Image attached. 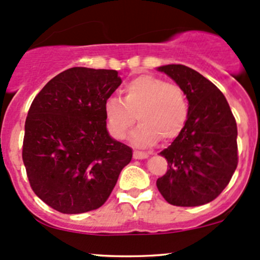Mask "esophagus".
Listing matches in <instances>:
<instances>
[{
  "label": "esophagus",
  "mask_w": 260,
  "mask_h": 260,
  "mask_svg": "<svg viewBox=\"0 0 260 260\" xmlns=\"http://www.w3.org/2000/svg\"><path fill=\"white\" fill-rule=\"evenodd\" d=\"M148 156H149V155H148L147 153L137 152V150H135V152H133V158H135V159H147Z\"/></svg>",
  "instance_id": "esophagus-1"
}]
</instances>
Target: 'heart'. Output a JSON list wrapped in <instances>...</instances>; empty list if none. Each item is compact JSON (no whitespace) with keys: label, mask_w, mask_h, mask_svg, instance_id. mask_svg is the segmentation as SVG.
I'll use <instances>...</instances> for the list:
<instances>
[{"label":"heart","mask_w":260,"mask_h":260,"mask_svg":"<svg viewBox=\"0 0 260 260\" xmlns=\"http://www.w3.org/2000/svg\"><path fill=\"white\" fill-rule=\"evenodd\" d=\"M123 100L110 98L104 112L110 135L123 139L137 118L139 123L131 133V142L147 148L159 139L172 141L184 129L189 104L184 91L153 75H139L125 82Z\"/></svg>","instance_id":"b5f03b06"}]
</instances>
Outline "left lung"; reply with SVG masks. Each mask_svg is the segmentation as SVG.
Masks as SVG:
<instances>
[{
  "label": "left lung",
  "mask_w": 260,
  "mask_h": 260,
  "mask_svg": "<svg viewBox=\"0 0 260 260\" xmlns=\"http://www.w3.org/2000/svg\"><path fill=\"white\" fill-rule=\"evenodd\" d=\"M184 91L189 117L181 133L160 153L169 164L156 180L174 206L209 204L227 186L238 162L237 124L223 93L210 80L181 64L158 67Z\"/></svg>",
  "instance_id": "1"
}]
</instances>
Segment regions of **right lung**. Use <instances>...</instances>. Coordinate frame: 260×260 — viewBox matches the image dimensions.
Listing matches in <instances>:
<instances>
[{
    "mask_svg": "<svg viewBox=\"0 0 260 260\" xmlns=\"http://www.w3.org/2000/svg\"><path fill=\"white\" fill-rule=\"evenodd\" d=\"M118 71L71 68L42 88L28 111L23 162L36 195L61 213L101 207L132 149L108 133L105 102Z\"/></svg>",
    "mask_w": 260,
    "mask_h": 260,
    "instance_id": "add662e5",
    "label": "right lung"
}]
</instances>
